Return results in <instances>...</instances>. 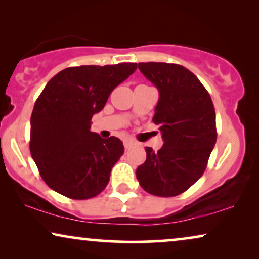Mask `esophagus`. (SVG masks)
<instances>
[{
    "instance_id": "obj_1",
    "label": "esophagus",
    "mask_w": 259,
    "mask_h": 259,
    "mask_svg": "<svg viewBox=\"0 0 259 259\" xmlns=\"http://www.w3.org/2000/svg\"><path fill=\"white\" fill-rule=\"evenodd\" d=\"M134 145V141L131 140V139H125L123 140V146H125L126 150H128V148H131Z\"/></svg>"
}]
</instances>
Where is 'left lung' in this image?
Instances as JSON below:
<instances>
[{"instance_id": "left-lung-1", "label": "left lung", "mask_w": 259, "mask_h": 259, "mask_svg": "<svg viewBox=\"0 0 259 259\" xmlns=\"http://www.w3.org/2000/svg\"><path fill=\"white\" fill-rule=\"evenodd\" d=\"M140 72L158 88L153 122L162 133L158 152L146 147L137 178L146 192L175 197L203 176L217 140L213 102L198 77L176 63L140 62Z\"/></svg>"}]
</instances>
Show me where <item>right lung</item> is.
<instances>
[{
  "label": "right lung",
  "mask_w": 259,
  "mask_h": 259,
  "mask_svg": "<svg viewBox=\"0 0 259 259\" xmlns=\"http://www.w3.org/2000/svg\"><path fill=\"white\" fill-rule=\"evenodd\" d=\"M137 67L133 62L69 67L46 84L31 113L29 148L52 190L83 200L107 186L123 145L116 137L102 139L91 132V120Z\"/></svg>",
  "instance_id": "add662e5"
}]
</instances>
